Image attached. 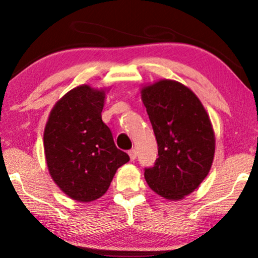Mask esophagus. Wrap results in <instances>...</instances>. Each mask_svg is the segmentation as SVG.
<instances>
[{"instance_id":"esophagus-1","label":"esophagus","mask_w":258,"mask_h":258,"mask_svg":"<svg viewBox=\"0 0 258 258\" xmlns=\"http://www.w3.org/2000/svg\"><path fill=\"white\" fill-rule=\"evenodd\" d=\"M128 155H129V157H130V160L132 161H135V158H136V150L135 149H132V150H129L128 151Z\"/></svg>"}]
</instances>
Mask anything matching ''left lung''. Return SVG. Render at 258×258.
Segmentation results:
<instances>
[{"label": "left lung", "instance_id": "left-lung-1", "mask_svg": "<svg viewBox=\"0 0 258 258\" xmlns=\"http://www.w3.org/2000/svg\"><path fill=\"white\" fill-rule=\"evenodd\" d=\"M141 98L158 146L156 163L144 171L146 181L165 200L184 199L213 164L215 133L209 115L194 91L174 80L143 86Z\"/></svg>", "mask_w": 258, "mask_h": 258}]
</instances>
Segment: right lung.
I'll return each instance as SVG.
<instances>
[{
  "label": "right lung",
  "mask_w": 258,
  "mask_h": 258,
  "mask_svg": "<svg viewBox=\"0 0 258 258\" xmlns=\"http://www.w3.org/2000/svg\"><path fill=\"white\" fill-rule=\"evenodd\" d=\"M82 84L56 102L43 134L45 162L56 185L77 202L103 196L128 154L116 148L102 121L105 94Z\"/></svg>",
  "instance_id": "1"
}]
</instances>
